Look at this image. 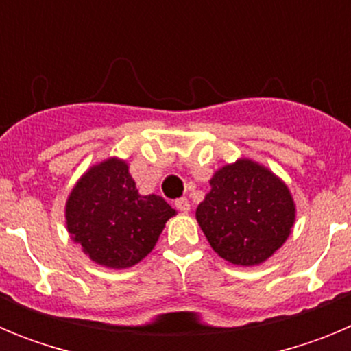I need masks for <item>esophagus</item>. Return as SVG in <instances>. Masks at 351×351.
Here are the masks:
<instances>
[{"label": "esophagus", "instance_id": "34e87169", "mask_svg": "<svg viewBox=\"0 0 351 351\" xmlns=\"http://www.w3.org/2000/svg\"><path fill=\"white\" fill-rule=\"evenodd\" d=\"M173 206H176V209H178V210H181V213H188V210L191 209L190 200H188V198H186V197L178 198V200L173 202Z\"/></svg>", "mask_w": 351, "mask_h": 351}]
</instances>
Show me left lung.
Masks as SVG:
<instances>
[{
	"mask_svg": "<svg viewBox=\"0 0 351 351\" xmlns=\"http://www.w3.org/2000/svg\"><path fill=\"white\" fill-rule=\"evenodd\" d=\"M197 221L221 258L250 267L283 246L295 221V204L271 170L237 160L213 176Z\"/></svg>",
	"mask_w": 351,
	"mask_h": 351,
	"instance_id": "8db88e82",
	"label": "left lung"
}]
</instances>
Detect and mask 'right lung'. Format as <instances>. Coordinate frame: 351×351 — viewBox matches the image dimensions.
Wrapping results in <instances>:
<instances>
[{"instance_id": "obj_1", "label": "right lung", "mask_w": 351, "mask_h": 351, "mask_svg": "<svg viewBox=\"0 0 351 351\" xmlns=\"http://www.w3.org/2000/svg\"><path fill=\"white\" fill-rule=\"evenodd\" d=\"M176 210L158 195H141L123 160L110 158L84 173L66 202L71 239L93 262L126 269L156 244Z\"/></svg>"}]
</instances>
